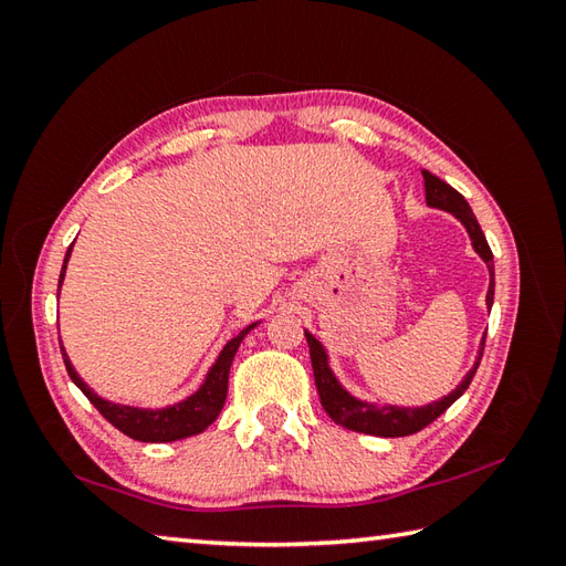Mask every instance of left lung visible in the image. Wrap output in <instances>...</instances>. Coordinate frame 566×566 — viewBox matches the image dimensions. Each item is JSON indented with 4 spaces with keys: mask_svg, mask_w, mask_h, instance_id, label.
Returning a JSON list of instances; mask_svg holds the SVG:
<instances>
[{
    "mask_svg": "<svg viewBox=\"0 0 566 566\" xmlns=\"http://www.w3.org/2000/svg\"><path fill=\"white\" fill-rule=\"evenodd\" d=\"M423 179H426L428 207L450 211L454 219H460L462 226L467 228L469 238H472L476 255L489 264L491 280H489V292H486V306L491 308V304H494V255H491V248L486 243V235L482 233V226H479L476 216L472 213V207H469L460 191L452 189L448 182H442L440 177L430 175L428 170H423ZM306 343H308V353H311V367H314L316 389L321 396V406L326 408V413L335 420V423L347 428V430L365 432V436L403 438V436H413V432L430 426L432 420L448 411V408L467 391V387L472 384V379L476 375L479 363H482L486 335L482 340V347H479V357H476L474 367L467 371V377L462 379L460 387L450 391L448 396H442L440 401H432V403L420 406V408L377 406V403H367V401L355 399V396L347 389H343V384L335 379L333 369L328 365L326 347H323L308 331H306Z\"/></svg>",
    "mask_w": 566,
    "mask_h": 566,
    "instance_id": "8db88e82",
    "label": "left lung"
}]
</instances>
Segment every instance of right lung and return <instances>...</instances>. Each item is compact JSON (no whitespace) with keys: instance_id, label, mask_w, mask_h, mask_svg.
Segmentation results:
<instances>
[{"instance_id":"add662e5","label":"right lung","mask_w":566,"mask_h":566,"mask_svg":"<svg viewBox=\"0 0 566 566\" xmlns=\"http://www.w3.org/2000/svg\"><path fill=\"white\" fill-rule=\"evenodd\" d=\"M72 245L67 248L63 270H60L57 294H60V286H63V280H65V268H67ZM255 326L258 323H252V326L243 328L235 335V338H231L223 345V350L219 353V357H216V363L211 365L207 379H203V384L195 394L187 396L185 401L165 406V408H136V406H122V403H112V401L102 399V396L94 394L87 384L80 379L75 367H72V363L65 355L63 345H60V350H63L65 369H67L70 379L77 384V389L87 396V399L94 403V408H97V411L106 420H109L114 428H118L124 436L140 440V442H172V440H182L189 436H199V432L207 430L213 420L219 418L221 408L226 403L228 371H231L233 357L238 353L240 343H243L245 335Z\"/></svg>"}]
</instances>
